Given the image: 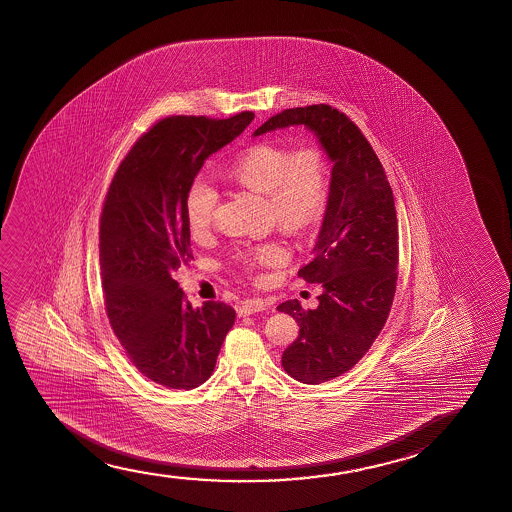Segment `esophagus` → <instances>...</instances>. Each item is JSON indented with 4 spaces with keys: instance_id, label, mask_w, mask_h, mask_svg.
<instances>
[{
    "instance_id": "34e87169",
    "label": "esophagus",
    "mask_w": 512,
    "mask_h": 512,
    "mask_svg": "<svg viewBox=\"0 0 512 512\" xmlns=\"http://www.w3.org/2000/svg\"><path fill=\"white\" fill-rule=\"evenodd\" d=\"M267 306H269V302L264 301V299H248L239 306L238 315L248 316L253 315V313H260V311H266Z\"/></svg>"
}]
</instances>
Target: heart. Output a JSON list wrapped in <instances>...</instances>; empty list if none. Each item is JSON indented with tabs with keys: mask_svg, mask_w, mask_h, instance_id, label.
Listing matches in <instances>:
<instances>
[{
	"mask_svg": "<svg viewBox=\"0 0 512 512\" xmlns=\"http://www.w3.org/2000/svg\"><path fill=\"white\" fill-rule=\"evenodd\" d=\"M232 182L267 197L281 229L299 232L320 220L329 201V162L318 147L292 148L262 141L245 148L227 169ZM218 192L203 176L185 194V218L192 236H203L217 213ZM245 264L278 266L287 259L280 245L267 243L241 255Z\"/></svg>",
	"mask_w": 512,
	"mask_h": 512,
	"instance_id": "obj_1",
	"label": "heart"
}]
</instances>
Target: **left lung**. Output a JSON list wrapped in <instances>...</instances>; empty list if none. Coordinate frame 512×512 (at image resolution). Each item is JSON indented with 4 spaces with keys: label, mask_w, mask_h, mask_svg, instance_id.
<instances>
[{
    "label": "left lung",
    "mask_w": 512,
    "mask_h": 512,
    "mask_svg": "<svg viewBox=\"0 0 512 512\" xmlns=\"http://www.w3.org/2000/svg\"><path fill=\"white\" fill-rule=\"evenodd\" d=\"M304 126L315 134L332 162L329 201L311 262L299 269L308 283H320L318 308L281 302L299 337L283 351L281 365L306 385L350 371L385 327L392 308L399 227L390 183L371 143L344 113L329 105L290 108L253 133Z\"/></svg>",
    "instance_id": "1"
}]
</instances>
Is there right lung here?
Segmentation results:
<instances>
[{
    "instance_id": "1",
    "label": "right lung",
    "mask_w": 512,
    "mask_h": 512,
    "mask_svg": "<svg viewBox=\"0 0 512 512\" xmlns=\"http://www.w3.org/2000/svg\"><path fill=\"white\" fill-rule=\"evenodd\" d=\"M253 117L159 120L134 143L106 194L99 225L106 313L136 369L166 388L203 385L236 320L224 302L192 308L173 274L194 259L185 218L190 183Z\"/></svg>"
}]
</instances>
